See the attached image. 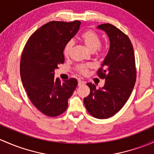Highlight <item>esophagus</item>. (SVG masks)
I'll return each instance as SVG.
<instances>
[{
	"instance_id": "obj_1",
	"label": "esophagus",
	"mask_w": 154,
	"mask_h": 154,
	"mask_svg": "<svg viewBox=\"0 0 154 154\" xmlns=\"http://www.w3.org/2000/svg\"><path fill=\"white\" fill-rule=\"evenodd\" d=\"M84 84H85V82L84 81H82V80H78V86H81V85H84Z\"/></svg>"
}]
</instances>
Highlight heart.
Here are the masks:
<instances>
[{"instance_id":"b5f03b06","label":"heart","mask_w":154,"mask_h":154,"mask_svg":"<svg viewBox=\"0 0 154 154\" xmlns=\"http://www.w3.org/2000/svg\"><path fill=\"white\" fill-rule=\"evenodd\" d=\"M81 40L85 45L87 48L90 50L91 51H95L98 49L101 46V39H100L99 35L94 32L91 30H88L82 33ZM74 46V42L73 40H69L63 49V54L66 57H69L70 55L71 51ZM88 67L89 66H78V70L80 73H85L87 71Z\"/></svg>"}]
</instances>
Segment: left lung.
Masks as SVG:
<instances>
[{
	"mask_svg": "<svg viewBox=\"0 0 154 154\" xmlns=\"http://www.w3.org/2000/svg\"><path fill=\"white\" fill-rule=\"evenodd\" d=\"M110 41V47L97 74L105 79V85L97 88L87 83L90 94L84 98L86 110L97 119H107L116 114L128 100L136 82L137 72L134 48L130 39L110 23L99 25Z\"/></svg>",
	"mask_w": 154,
	"mask_h": 154,
	"instance_id": "left-lung-1",
	"label": "left lung"
}]
</instances>
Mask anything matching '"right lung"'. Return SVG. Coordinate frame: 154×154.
<instances>
[{
    "mask_svg": "<svg viewBox=\"0 0 154 154\" xmlns=\"http://www.w3.org/2000/svg\"><path fill=\"white\" fill-rule=\"evenodd\" d=\"M81 22L51 21L35 31L26 43L20 60V77L29 98L48 116L62 114L77 85L71 78L60 82L54 70L64 63L63 49L78 32Z\"/></svg>",
    "mask_w": 154,
    "mask_h": 154,
    "instance_id": "1",
    "label": "right lung"
}]
</instances>
